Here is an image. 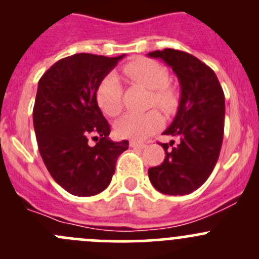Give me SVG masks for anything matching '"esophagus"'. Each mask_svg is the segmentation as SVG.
<instances>
[{
    "mask_svg": "<svg viewBox=\"0 0 259 259\" xmlns=\"http://www.w3.org/2000/svg\"><path fill=\"white\" fill-rule=\"evenodd\" d=\"M129 144H130V146H132V148H145V146H146L145 143L135 142V140H132V142H130Z\"/></svg>",
    "mask_w": 259,
    "mask_h": 259,
    "instance_id": "esophagus-1",
    "label": "esophagus"
}]
</instances>
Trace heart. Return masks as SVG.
<instances>
[{
  "label": "heart",
  "mask_w": 259,
  "mask_h": 259,
  "mask_svg": "<svg viewBox=\"0 0 259 259\" xmlns=\"http://www.w3.org/2000/svg\"><path fill=\"white\" fill-rule=\"evenodd\" d=\"M122 74L134 83L151 90L150 104L158 106L164 113H173L178 105V93L168 85V70L154 60L138 57L122 67ZM99 108L108 116H116L122 109V88L115 75L104 77L96 90ZM161 117L158 111L145 114L129 113L117 120L115 129L122 138L142 140L160 127Z\"/></svg>",
  "instance_id": "b5f03b06"
}]
</instances>
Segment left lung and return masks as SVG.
I'll list each match as a JSON object with an SVG mask.
<instances>
[{
    "label": "left lung",
    "mask_w": 259,
    "mask_h": 259,
    "mask_svg": "<svg viewBox=\"0 0 259 259\" xmlns=\"http://www.w3.org/2000/svg\"><path fill=\"white\" fill-rule=\"evenodd\" d=\"M149 57L161 59L171 67L180 85L178 113L164 135L179 138L160 144L165 159L148 170L151 184L163 194L185 195L194 192L209 176L221 153L224 133V93L209 66L188 52L174 49L153 51Z\"/></svg>",
    "instance_id": "1"
}]
</instances>
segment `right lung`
I'll return each mask as SVG.
<instances>
[{
	"label": "right lung",
	"instance_id": "right-lung-1",
	"mask_svg": "<svg viewBox=\"0 0 259 259\" xmlns=\"http://www.w3.org/2000/svg\"><path fill=\"white\" fill-rule=\"evenodd\" d=\"M124 56L75 54L55 62L38 81L33 106L38 151L55 182L72 195L106 189L129 146L127 140L109 139L110 125L96 101L99 83Z\"/></svg>",
	"mask_w": 259,
	"mask_h": 259
}]
</instances>
